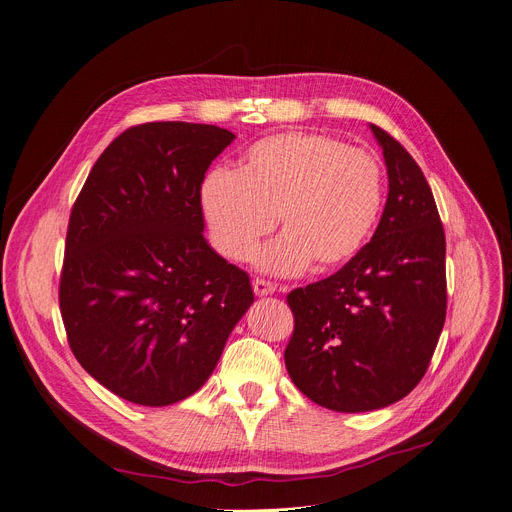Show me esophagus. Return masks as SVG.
Masks as SVG:
<instances>
[{
    "label": "esophagus",
    "instance_id": "obj_1",
    "mask_svg": "<svg viewBox=\"0 0 512 512\" xmlns=\"http://www.w3.org/2000/svg\"><path fill=\"white\" fill-rule=\"evenodd\" d=\"M253 292L257 296H269L275 292V286L271 282H265V280H259V277H255L253 280Z\"/></svg>",
    "mask_w": 512,
    "mask_h": 512
}]
</instances>
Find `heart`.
I'll list each match as a JSON object with an SVG mask.
<instances>
[{
	"label": "heart",
	"mask_w": 512,
	"mask_h": 512,
	"mask_svg": "<svg viewBox=\"0 0 512 512\" xmlns=\"http://www.w3.org/2000/svg\"><path fill=\"white\" fill-rule=\"evenodd\" d=\"M382 161L318 132H284L255 143L239 171L214 169L200 185V206L214 247L245 259L273 230L257 261L263 269L327 273L347 265L374 232L384 206Z\"/></svg>",
	"instance_id": "b5f03b06"
}]
</instances>
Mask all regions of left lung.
Returning <instances> with one entry per match:
<instances>
[{"instance_id": "left-lung-1", "label": "left lung", "mask_w": 512, "mask_h": 512, "mask_svg": "<svg viewBox=\"0 0 512 512\" xmlns=\"http://www.w3.org/2000/svg\"><path fill=\"white\" fill-rule=\"evenodd\" d=\"M388 167V200L371 241L327 280L288 294L296 388L337 412L398 402L423 380L447 314L445 230L410 153L371 124Z\"/></svg>"}]
</instances>
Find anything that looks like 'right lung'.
<instances>
[{
    "label": "right lung",
    "mask_w": 512,
    "mask_h": 512,
    "mask_svg": "<svg viewBox=\"0 0 512 512\" xmlns=\"http://www.w3.org/2000/svg\"><path fill=\"white\" fill-rule=\"evenodd\" d=\"M235 134L192 122L130 126L71 208L59 306L69 347L116 396H192L253 304L249 275L204 239L200 185Z\"/></svg>",
    "instance_id": "right-lung-1"
}]
</instances>
